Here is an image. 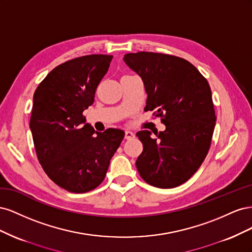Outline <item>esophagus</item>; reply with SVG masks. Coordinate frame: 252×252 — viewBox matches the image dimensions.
Listing matches in <instances>:
<instances>
[{"instance_id": "obj_1", "label": "esophagus", "mask_w": 252, "mask_h": 252, "mask_svg": "<svg viewBox=\"0 0 252 252\" xmlns=\"http://www.w3.org/2000/svg\"><path fill=\"white\" fill-rule=\"evenodd\" d=\"M132 138H134V133L132 131H130V130H126L125 131V139L126 140H130Z\"/></svg>"}]
</instances>
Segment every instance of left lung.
Returning a JSON list of instances; mask_svg holds the SVG:
<instances>
[{"instance_id": "8db88e82", "label": "left lung", "mask_w": 252, "mask_h": 252, "mask_svg": "<svg viewBox=\"0 0 252 252\" xmlns=\"http://www.w3.org/2000/svg\"><path fill=\"white\" fill-rule=\"evenodd\" d=\"M123 60L144 83L145 110H155L166 126L157 139L149 130L136 133L143 143L136 168L152 186L178 187L200 168L210 147L216 113L209 84L178 57L143 51L127 53Z\"/></svg>"}]
</instances>
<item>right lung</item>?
Instances as JSON below:
<instances>
[{"label": "right lung", "instance_id": "add662e5", "mask_svg": "<svg viewBox=\"0 0 252 252\" xmlns=\"http://www.w3.org/2000/svg\"><path fill=\"white\" fill-rule=\"evenodd\" d=\"M111 60L90 55L67 61L34 91L29 126L36 156L50 180L67 191L83 193L100 185L124 139L121 129L95 131L83 116Z\"/></svg>", "mask_w": 252, "mask_h": 252}]
</instances>
